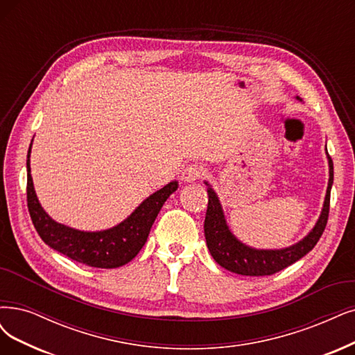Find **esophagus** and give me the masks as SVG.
I'll use <instances>...</instances> for the list:
<instances>
[{"label":"esophagus","mask_w":355,"mask_h":355,"mask_svg":"<svg viewBox=\"0 0 355 355\" xmlns=\"http://www.w3.org/2000/svg\"><path fill=\"white\" fill-rule=\"evenodd\" d=\"M205 174V169L202 165L199 164H191L189 166H186L182 169V174H181V180L184 182H193L196 180H199L202 175Z\"/></svg>","instance_id":"1"}]
</instances>
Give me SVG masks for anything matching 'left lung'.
<instances>
[{
  "mask_svg": "<svg viewBox=\"0 0 355 355\" xmlns=\"http://www.w3.org/2000/svg\"><path fill=\"white\" fill-rule=\"evenodd\" d=\"M295 98L301 101L300 96ZM326 156L327 164H329V181H327L320 216L316 225L311 228V231L303 240L285 248L263 250V248H254L241 243L231 232L227 224L224 209H222L218 194L215 193L212 186L207 181H205L209 196L205 218V237L209 252H211L216 263L230 272L245 275V277H265V275L277 273L286 266L295 263L297 260L304 257L310 250H313V247L318 244L319 239L322 237L327 216H329L331 189L334 184V162L329 153H327V149Z\"/></svg>",
  "mask_w": 355,
  "mask_h": 355,
  "instance_id": "obj_1",
  "label": "left lung"
}]
</instances>
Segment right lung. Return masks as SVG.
Here are the masks:
<instances>
[{
  "mask_svg": "<svg viewBox=\"0 0 355 355\" xmlns=\"http://www.w3.org/2000/svg\"><path fill=\"white\" fill-rule=\"evenodd\" d=\"M33 141V140H32ZM31 152L28 150V207L33 225L51 248L78 263L92 268H120L133 260L146 243L153 222L166 199L178 189V181H171L161 190L144 199L120 224L102 231H80L52 219L37 200L31 175Z\"/></svg>",
  "mask_w": 355,
  "mask_h": 355,
  "instance_id": "add662e5",
  "label": "right lung"
}]
</instances>
